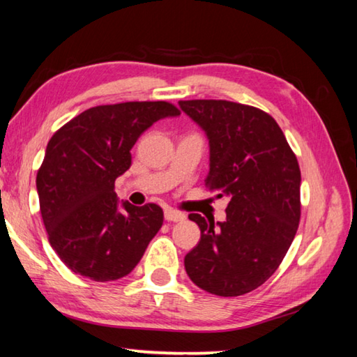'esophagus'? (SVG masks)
I'll use <instances>...</instances> for the list:
<instances>
[{
  "instance_id": "esophagus-1",
  "label": "esophagus",
  "mask_w": 357,
  "mask_h": 357,
  "mask_svg": "<svg viewBox=\"0 0 357 357\" xmlns=\"http://www.w3.org/2000/svg\"><path fill=\"white\" fill-rule=\"evenodd\" d=\"M165 219L168 220V222H181V220L185 219V214L176 211V209L167 208L165 209Z\"/></svg>"
}]
</instances>
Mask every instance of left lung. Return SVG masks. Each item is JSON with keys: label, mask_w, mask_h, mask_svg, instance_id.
I'll list each match as a JSON object with an SVG mask.
<instances>
[{"label": "left lung", "mask_w": 357, "mask_h": 357, "mask_svg": "<svg viewBox=\"0 0 357 357\" xmlns=\"http://www.w3.org/2000/svg\"><path fill=\"white\" fill-rule=\"evenodd\" d=\"M181 109L209 139V190L227 195V219L199 224V245L185 254L189 278L220 297L262 286L284 259L301 220V168L273 117L227 100H181Z\"/></svg>", "instance_id": "1"}]
</instances>
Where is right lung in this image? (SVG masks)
Listing matches in <instances>:
<instances>
[{"label":"right lung","instance_id":"right-lung-1","mask_svg":"<svg viewBox=\"0 0 357 357\" xmlns=\"http://www.w3.org/2000/svg\"><path fill=\"white\" fill-rule=\"evenodd\" d=\"M179 116L168 101H127L90 107L49 139L36 174L39 209L56 256L93 281L127 276L163 224L155 203L119 211L116 178L132 165L130 149L144 130Z\"/></svg>","mask_w":357,"mask_h":357}]
</instances>
